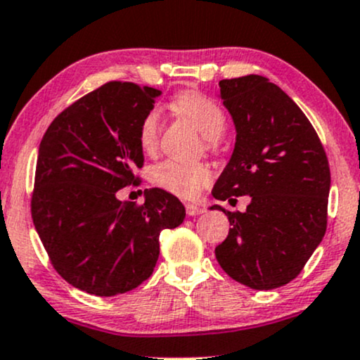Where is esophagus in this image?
I'll list each match as a JSON object with an SVG mask.
<instances>
[{
	"instance_id": "1",
	"label": "esophagus",
	"mask_w": 360,
	"mask_h": 360,
	"mask_svg": "<svg viewBox=\"0 0 360 360\" xmlns=\"http://www.w3.org/2000/svg\"><path fill=\"white\" fill-rule=\"evenodd\" d=\"M185 210H187L188 215H200L202 212H204V207L198 205V204H185Z\"/></svg>"
}]
</instances>
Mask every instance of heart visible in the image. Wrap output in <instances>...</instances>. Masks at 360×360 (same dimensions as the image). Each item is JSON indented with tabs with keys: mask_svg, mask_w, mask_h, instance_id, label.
<instances>
[{
	"mask_svg": "<svg viewBox=\"0 0 360 360\" xmlns=\"http://www.w3.org/2000/svg\"><path fill=\"white\" fill-rule=\"evenodd\" d=\"M173 108L205 136L207 148L214 150L217 138L226 129V114L215 101L200 92L185 91L173 99ZM160 112L151 109L139 124V146L146 153H153L158 148ZM212 179V172L204 163H185L179 160H163L150 172V180L155 187L170 192L181 198H193Z\"/></svg>",
	"mask_w": 360,
	"mask_h": 360,
	"instance_id": "obj_1",
	"label": "heart"
}]
</instances>
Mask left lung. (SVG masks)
Returning a JSON list of instances; mask_svg holds the SVG:
<instances>
[{"label": "left lung", "mask_w": 360, "mask_h": 360, "mask_svg": "<svg viewBox=\"0 0 360 360\" xmlns=\"http://www.w3.org/2000/svg\"><path fill=\"white\" fill-rule=\"evenodd\" d=\"M236 126L229 163L215 181L217 200L249 195L229 212V236L215 248L221 268L252 290L298 276L327 231L330 168L319 134L293 99L263 75L219 82Z\"/></svg>", "instance_id": "8db88e82"}]
</instances>
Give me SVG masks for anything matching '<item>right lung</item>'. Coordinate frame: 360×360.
<instances>
[{
    "label": "right lung",
    "mask_w": 360,
    "mask_h": 360,
    "mask_svg": "<svg viewBox=\"0 0 360 360\" xmlns=\"http://www.w3.org/2000/svg\"><path fill=\"white\" fill-rule=\"evenodd\" d=\"M162 92L108 82L63 109L38 148L32 217L57 273L75 288L114 297L153 273L160 232L175 229L185 207L162 188L145 204L116 193L143 167L139 124Z\"/></svg>",
    "instance_id": "right-lung-1"
}]
</instances>
